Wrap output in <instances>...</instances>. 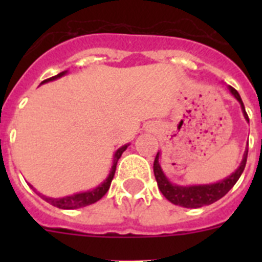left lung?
Instances as JSON below:
<instances>
[{
	"label": "left lung",
	"instance_id": "left-lung-1",
	"mask_svg": "<svg viewBox=\"0 0 262 262\" xmlns=\"http://www.w3.org/2000/svg\"><path fill=\"white\" fill-rule=\"evenodd\" d=\"M230 92L240 102L245 119L249 122L248 114H247V111H245L244 103H243L242 97L237 93V90H236L235 88L230 86ZM247 156H248V149L245 151L242 164H240L239 168L236 169L235 173H232L230 177H227L223 181L216 182V184L212 185H198V186L195 185V186L187 187L172 185L168 181V178L164 176L163 170H161V166H160L159 164L160 152H157L156 157H155L154 173L155 177H156L160 191L164 194V196H165L169 202H172L178 206H182V207L196 209V207H202V206L211 205V203L216 202L217 200H221L222 196L226 195V194L232 189L233 185L237 182V180H239L240 176H242L243 170H244L245 164H247Z\"/></svg>",
	"mask_w": 262,
	"mask_h": 262
}]
</instances>
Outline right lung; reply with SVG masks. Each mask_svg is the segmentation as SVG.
Here are the masks:
<instances>
[{
  "label": "right lung",
  "mask_w": 262,
  "mask_h": 262,
  "mask_svg": "<svg viewBox=\"0 0 262 262\" xmlns=\"http://www.w3.org/2000/svg\"><path fill=\"white\" fill-rule=\"evenodd\" d=\"M64 73H66V72H61V73H59V75L53 76V77H51V78H47V80H45V81H41V84H43V82H47V81L55 80V78H57V77H61ZM126 148H127V145H123V147L119 148V149L115 152L114 164H113V168H111L110 174H108V177L106 178V181L103 182V184H101L98 187L93 189V190L85 191V193H78V194H75V195H71V196H64V198H50V196L40 195L39 193L38 194L41 196V198H43V200L46 201V202L51 203V205L55 206V207H59V209H66V210L80 209V207H85V206H89V205H92V203H96L97 201L101 200V198H102V196L107 193L108 187H110V185H111V181H113V178H114L118 160L120 159L122 154L126 151ZM32 189H34V187H32Z\"/></svg>",
  "instance_id": "1"
}]
</instances>
